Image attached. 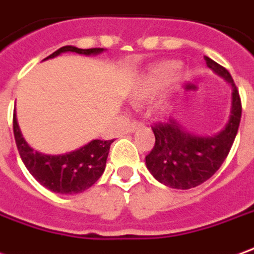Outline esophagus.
<instances>
[{
  "label": "esophagus",
  "mask_w": 254,
  "mask_h": 254,
  "mask_svg": "<svg viewBox=\"0 0 254 254\" xmlns=\"http://www.w3.org/2000/svg\"><path fill=\"white\" fill-rule=\"evenodd\" d=\"M143 125H144V124H143V122H139V121H133L132 124H130V125H129V127H127V132H129V133L134 132V130H136V129H137V127H143Z\"/></svg>",
  "instance_id": "1"
}]
</instances>
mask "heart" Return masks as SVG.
I'll use <instances>...</instances> for the list:
<instances>
[{"label":"heart","mask_w":254,"mask_h":254,"mask_svg":"<svg viewBox=\"0 0 254 254\" xmlns=\"http://www.w3.org/2000/svg\"><path fill=\"white\" fill-rule=\"evenodd\" d=\"M176 70L177 64L175 63H165L154 67L140 78V81L133 90L132 102L140 104L155 99L169 85L172 78L175 77Z\"/></svg>","instance_id":"b5f03b06"}]
</instances>
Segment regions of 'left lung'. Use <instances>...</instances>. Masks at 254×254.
<instances>
[{"mask_svg": "<svg viewBox=\"0 0 254 254\" xmlns=\"http://www.w3.org/2000/svg\"><path fill=\"white\" fill-rule=\"evenodd\" d=\"M205 62L207 67L231 84V115L221 132L207 137L184 130L176 120L152 125L155 144L145 157V165L158 182L172 189H192L213 176L226 161L238 133L242 104L237 85L223 65L207 56Z\"/></svg>", "mask_w": 254, "mask_h": 254, "instance_id": "1", "label": "left lung"}]
</instances>
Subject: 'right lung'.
<instances>
[{"instance_id":"1","label":"right lung","mask_w":254,"mask_h":254,"mask_svg":"<svg viewBox=\"0 0 254 254\" xmlns=\"http://www.w3.org/2000/svg\"><path fill=\"white\" fill-rule=\"evenodd\" d=\"M63 52H75L81 55H97L103 48H79L67 45L49 55L47 59L55 58ZM45 59V60H47ZM13 134L23 164L28 172L44 187L59 194H78L92 187L100 179L106 169L110 145L113 140H92L75 151L62 155H47L34 151L23 139L19 124L13 114Z\"/></svg>"}]
</instances>
